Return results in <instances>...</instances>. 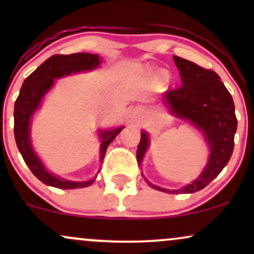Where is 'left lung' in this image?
I'll use <instances>...</instances> for the list:
<instances>
[{
  "mask_svg": "<svg viewBox=\"0 0 254 254\" xmlns=\"http://www.w3.org/2000/svg\"><path fill=\"white\" fill-rule=\"evenodd\" d=\"M173 60L183 83L179 88L166 93L165 104L172 113L188 119L203 131L211 153L200 177L184 189L171 191L147 183L155 190L167 193H193L209 185L228 164L234 149L238 121L232 95L216 72L182 57L174 56ZM148 144L149 138L143 131L136 153L138 164H141Z\"/></svg>",
  "mask_w": 254,
  "mask_h": 254,
  "instance_id": "8db88e82",
  "label": "left lung"
}]
</instances>
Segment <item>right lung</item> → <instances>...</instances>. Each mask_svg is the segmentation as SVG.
<instances>
[{"mask_svg":"<svg viewBox=\"0 0 254 254\" xmlns=\"http://www.w3.org/2000/svg\"><path fill=\"white\" fill-rule=\"evenodd\" d=\"M98 55L92 54H71V55H54L39 65L28 77L25 78L20 89L15 105H14V136L17 149L21 153L24 161L28 166L32 173L45 185L57 189H81L87 188L95 180L93 178L89 182H68L58 179L46 171L39 157L36 155L31 147L30 139V121L34 111L38 109L45 93L51 88L55 78L70 75L71 72L90 70L97 68L100 63ZM123 127L101 132L100 159L103 162L105 153L111 142L121 132Z\"/></svg>","mask_w":254,"mask_h":254,"instance_id":"add662e5","label":"right lung"}]
</instances>
